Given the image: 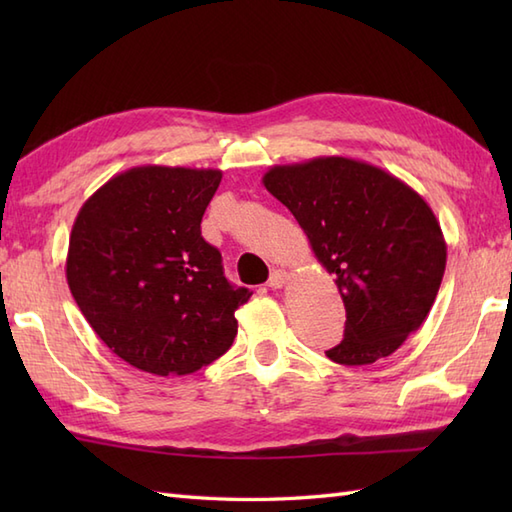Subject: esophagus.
<instances>
[{
  "instance_id": "1",
  "label": "esophagus",
  "mask_w": 512,
  "mask_h": 512,
  "mask_svg": "<svg viewBox=\"0 0 512 512\" xmlns=\"http://www.w3.org/2000/svg\"><path fill=\"white\" fill-rule=\"evenodd\" d=\"M288 277H290V273L288 270H284V268H277V270H273V273H270V279H268V286L270 288H284L286 286V281H288Z\"/></svg>"
}]
</instances>
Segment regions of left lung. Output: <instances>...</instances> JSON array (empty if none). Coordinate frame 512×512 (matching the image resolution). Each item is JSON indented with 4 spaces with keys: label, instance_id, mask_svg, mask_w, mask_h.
I'll use <instances>...</instances> for the list:
<instances>
[{
    "label": "left lung",
    "instance_id": "8db88e82",
    "mask_svg": "<svg viewBox=\"0 0 512 512\" xmlns=\"http://www.w3.org/2000/svg\"><path fill=\"white\" fill-rule=\"evenodd\" d=\"M264 187L288 206L345 303L339 365L394 354L436 301L447 242L431 206L385 169L343 156L275 165Z\"/></svg>",
    "mask_w": 512,
    "mask_h": 512
}]
</instances>
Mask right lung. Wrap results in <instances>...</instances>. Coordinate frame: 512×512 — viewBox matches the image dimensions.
<instances>
[{
  "label": "right lung",
  "instance_id": "right-lung-1",
  "mask_svg": "<svg viewBox=\"0 0 512 512\" xmlns=\"http://www.w3.org/2000/svg\"><path fill=\"white\" fill-rule=\"evenodd\" d=\"M220 169L145 165L118 173L76 215L65 277L92 330L125 363L184 376L233 345L248 288L228 284L200 222Z\"/></svg>",
  "mask_w": 512,
  "mask_h": 512
}]
</instances>
